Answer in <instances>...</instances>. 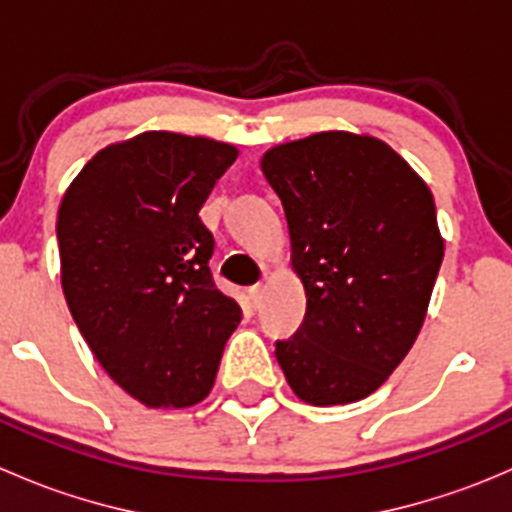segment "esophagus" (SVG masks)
Segmentation results:
<instances>
[{"mask_svg":"<svg viewBox=\"0 0 512 512\" xmlns=\"http://www.w3.org/2000/svg\"><path fill=\"white\" fill-rule=\"evenodd\" d=\"M265 294H267V287H265V285L250 287V302H252V307H262V299H265Z\"/></svg>","mask_w":512,"mask_h":512,"instance_id":"1","label":"esophagus"}]
</instances>
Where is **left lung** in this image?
<instances>
[{
    "mask_svg": "<svg viewBox=\"0 0 512 512\" xmlns=\"http://www.w3.org/2000/svg\"><path fill=\"white\" fill-rule=\"evenodd\" d=\"M282 200L292 270L307 294L277 342L289 389L312 406L366 399L414 347L443 260L426 180L389 143L322 131L260 160Z\"/></svg>",
    "mask_w": 512,
    "mask_h": 512,
    "instance_id": "8db88e82",
    "label": "left lung"
}]
</instances>
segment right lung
<instances>
[{"label":"right lung","instance_id":"right-lung-1","mask_svg":"<svg viewBox=\"0 0 512 512\" xmlns=\"http://www.w3.org/2000/svg\"><path fill=\"white\" fill-rule=\"evenodd\" d=\"M237 148L146 131L101 148L59 205L61 289L76 327L126 394L185 409L210 394L240 304L215 287L200 208Z\"/></svg>","mask_w":512,"mask_h":512}]
</instances>
